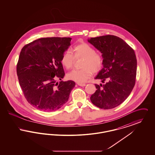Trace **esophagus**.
<instances>
[{"label":"esophagus","instance_id":"obj_1","mask_svg":"<svg viewBox=\"0 0 155 155\" xmlns=\"http://www.w3.org/2000/svg\"><path fill=\"white\" fill-rule=\"evenodd\" d=\"M77 84L80 86V87H85L86 86V84H81V83H77Z\"/></svg>","mask_w":155,"mask_h":155}]
</instances>
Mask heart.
Instances as JSON below:
<instances>
[{"label": "heart", "instance_id": "b5f03b06", "mask_svg": "<svg viewBox=\"0 0 155 155\" xmlns=\"http://www.w3.org/2000/svg\"><path fill=\"white\" fill-rule=\"evenodd\" d=\"M73 54L67 51L61 55V63L67 69H70L74 66L75 59L83 58L81 70H74L68 73V79L78 83H83L92 76V72H99L103 66L102 56L96 53L95 49L91 45L82 42L74 47Z\"/></svg>", "mask_w": 155, "mask_h": 155}]
</instances>
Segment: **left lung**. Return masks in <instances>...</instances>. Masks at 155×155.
Segmentation results:
<instances>
[{"mask_svg":"<svg viewBox=\"0 0 155 155\" xmlns=\"http://www.w3.org/2000/svg\"><path fill=\"white\" fill-rule=\"evenodd\" d=\"M88 42L101 52L103 58V68L95 79L107 81L103 85L95 84L96 90L91 101L101 109L114 108L128 97L135 85L137 61L134 51L114 35L91 38Z\"/></svg>","mask_w":155,"mask_h":155,"instance_id":"obj_1","label":"left lung"}]
</instances>
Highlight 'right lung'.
Listing matches in <instances>:
<instances>
[{
  "instance_id": "1",
  "label": "right lung",
  "mask_w": 155,
  "mask_h": 155,
  "mask_svg": "<svg viewBox=\"0 0 155 155\" xmlns=\"http://www.w3.org/2000/svg\"><path fill=\"white\" fill-rule=\"evenodd\" d=\"M71 38H43L22 48L17 74L24 95L40 110H58L66 103L75 83L56 82L65 73L61 63L62 54L71 45Z\"/></svg>"
}]
</instances>
